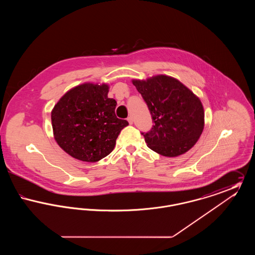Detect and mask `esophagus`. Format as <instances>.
<instances>
[{"label": "esophagus", "instance_id": "34e87169", "mask_svg": "<svg viewBox=\"0 0 255 255\" xmlns=\"http://www.w3.org/2000/svg\"><path fill=\"white\" fill-rule=\"evenodd\" d=\"M127 121L129 122V124H133V118L132 117H128Z\"/></svg>", "mask_w": 255, "mask_h": 255}]
</instances>
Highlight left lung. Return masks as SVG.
I'll list each match as a JSON object with an SVG mask.
<instances>
[{
  "label": "left lung",
  "instance_id": "obj_1",
  "mask_svg": "<svg viewBox=\"0 0 255 255\" xmlns=\"http://www.w3.org/2000/svg\"><path fill=\"white\" fill-rule=\"evenodd\" d=\"M133 84L154 122L148 132H141L147 146L165 157H177L192 148L205 124L201 100L179 80L166 75L133 80Z\"/></svg>",
  "mask_w": 255,
  "mask_h": 255
}]
</instances>
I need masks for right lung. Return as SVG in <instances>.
Returning a JSON list of instances; mask_svg holds the SVG:
<instances>
[{
  "label": "right lung",
  "mask_w": 255,
  "mask_h": 255,
  "mask_svg": "<svg viewBox=\"0 0 255 255\" xmlns=\"http://www.w3.org/2000/svg\"><path fill=\"white\" fill-rule=\"evenodd\" d=\"M109 87L86 83L70 90L51 112L56 142L73 158L96 162L114 150L122 129L129 123L118 119L117 101Z\"/></svg>",
  "instance_id": "obj_1"
}]
</instances>
